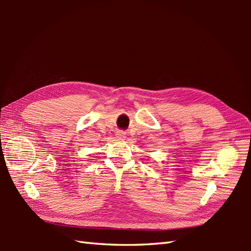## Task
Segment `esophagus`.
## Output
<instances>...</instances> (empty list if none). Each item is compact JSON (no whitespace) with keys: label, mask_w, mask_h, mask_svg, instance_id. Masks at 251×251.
<instances>
[{"label":"esophagus","mask_w":251,"mask_h":251,"mask_svg":"<svg viewBox=\"0 0 251 251\" xmlns=\"http://www.w3.org/2000/svg\"><path fill=\"white\" fill-rule=\"evenodd\" d=\"M115 136L117 139H125V134L123 131H117Z\"/></svg>","instance_id":"1"}]
</instances>
